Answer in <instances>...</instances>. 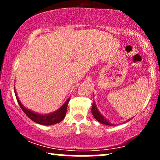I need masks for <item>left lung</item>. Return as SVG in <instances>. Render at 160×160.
Listing matches in <instances>:
<instances>
[{"instance_id": "8db88e82", "label": "left lung", "mask_w": 160, "mask_h": 160, "mask_svg": "<svg viewBox=\"0 0 160 160\" xmlns=\"http://www.w3.org/2000/svg\"><path fill=\"white\" fill-rule=\"evenodd\" d=\"M92 113L93 117H95V120H98L99 122H101V123H102L104 125H108V126H113V125H112L111 122H109V121H108L105 118H104L103 116L101 114V113L98 111V108H97L96 105H95V102L93 103L92 107ZM129 120H130V119H129Z\"/></svg>"}]
</instances>
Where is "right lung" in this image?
Segmentation results:
<instances>
[{"label": "right lung", "instance_id": "obj_1", "mask_svg": "<svg viewBox=\"0 0 160 160\" xmlns=\"http://www.w3.org/2000/svg\"><path fill=\"white\" fill-rule=\"evenodd\" d=\"M14 91H15L16 100H17L20 108H22V110L24 113L27 115L28 117H29L31 120L34 121V122H37V123L44 125V126H50V125L56 124L61 122V121L65 118L66 112H67L68 104L70 98L66 101L65 104H64L59 109L54 111L53 113H49V114H40V113H35V112L32 111L31 110L27 109L26 108L24 107L22 104L20 102L19 98L17 97V94H16L15 89H14Z\"/></svg>", "mask_w": 160, "mask_h": 160}]
</instances>
